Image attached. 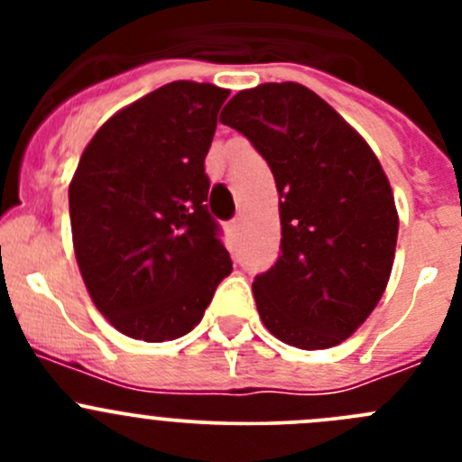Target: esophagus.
Listing matches in <instances>:
<instances>
[{
    "instance_id": "34e87169",
    "label": "esophagus",
    "mask_w": 462,
    "mask_h": 462,
    "mask_svg": "<svg viewBox=\"0 0 462 462\" xmlns=\"http://www.w3.org/2000/svg\"><path fill=\"white\" fill-rule=\"evenodd\" d=\"M239 227H241V217L232 221V230H239Z\"/></svg>"
}]
</instances>
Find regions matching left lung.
Masks as SVG:
<instances>
[{"label":"left lung","mask_w":462,"mask_h":462,"mask_svg":"<svg viewBox=\"0 0 462 462\" xmlns=\"http://www.w3.org/2000/svg\"><path fill=\"white\" fill-rule=\"evenodd\" d=\"M221 120L273 170L282 254L253 283L259 318L304 351L351 337L389 283L398 241L393 189L369 143L309 87L239 91Z\"/></svg>","instance_id":"obj_1"}]
</instances>
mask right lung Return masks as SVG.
Segmentation results:
<instances>
[{"label":"right lung","mask_w":462,"mask_h":462,"mask_svg":"<svg viewBox=\"0 0 462 462\" xmlns=\"http://www.w3.org/2000/svg\"><path fill=\"white\" fill-rule=\"evenodd\" d=\"M227 88L176 80L116 111L69 185L73 250L96 309L144 342L183 337L232 273L205 156Z\"/></svg>","instance_id":"add662e5"}]
</instances>
